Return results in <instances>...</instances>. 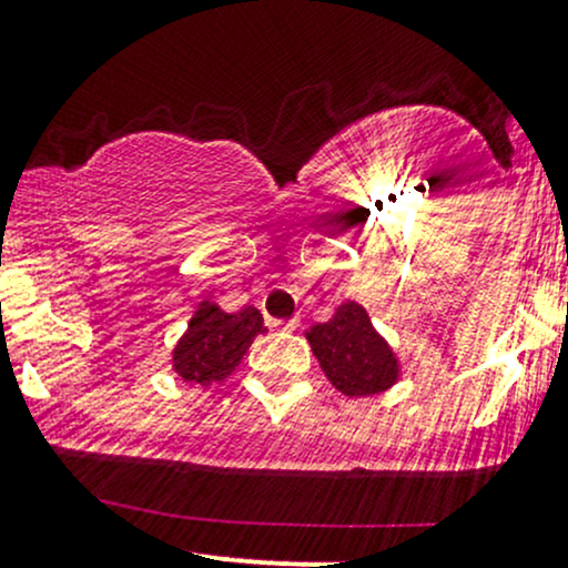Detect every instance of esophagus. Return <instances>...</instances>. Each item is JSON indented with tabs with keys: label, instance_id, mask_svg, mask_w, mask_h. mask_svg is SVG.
<instances>
[{
	"label": "esophagus",
	"instance_id": "34e87169",
	"mask_svg": "<svg viewBox=\"0 0 568 568\" xmlns=\"http://www.w3.org/2000/svg\"><path fill=\"white\" fill-rule=\"evenodd\" d=\"M274 326H277V329H283V332H294L296 326H300V321L296 318H288V321H272Z\"/></svg>",
	"mask_w": 568,
	"mask_h": 568
}]
</instances>
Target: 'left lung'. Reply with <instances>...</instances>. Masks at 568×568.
<instances>
[{
	"label": "left lung",
	"instance_id": "left-lung-1",
	"mask_svg": "<svg viewBox=\"0 0 568 568\" xmlns=\"http://www.w3.org/2000/svg\"><path fill=\"white\" fill-rule=\"evenodd\" d=\"M307 341L326 379L343 395H374L398 379L390 346L376 335L357 302H346L326 324L313 326Z\"/></svg>",
	"mask_w": 568,
	"mask_h": 568
}]
</instances>
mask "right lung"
Masks as SVG:
<instances>
[{
	"label": "right lung",
	"instance_id": "obj_1",
	"mask_svg": "<svg viewBox=\"0 0 568 568\" xmlns=\"http://www.w3.org/2000/svg\"><path fill=\"white\" fill-rule=\"evenodd\" d=\"M261 332H266V326L255 307L225 313L214 302H203L173 352L175 374L203 387L227 379Z\"/></svg>",
	"mask_w": 568,
	"mask_h": 568
}]
</instances>
